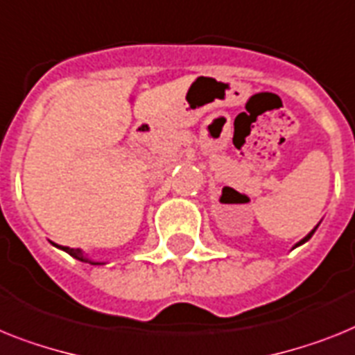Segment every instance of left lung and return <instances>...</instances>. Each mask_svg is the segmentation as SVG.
I'll return each instance as SVG.
<instances>
[{
  "mask_svg": "<svg viewBox=\"0 0 355 355\" xmlns=\"http://www.w3.org/2000/svg\"><path fill=\"white\" fill-rule=\"evenodd\" d=\"M314 231H315V227H314V229H312L311 233L306 234V236H305V238H303V240H300V242H297V243H296V245H294V247H297V245H302V243H305V242H306V240H309V238H311V236H312V234H314Z\"/></svg>",
  "mask_w": 355,
  "mask_h": 355,
  "instance_id": "obj_1",
  "label": "left lung"
}]
</instances>
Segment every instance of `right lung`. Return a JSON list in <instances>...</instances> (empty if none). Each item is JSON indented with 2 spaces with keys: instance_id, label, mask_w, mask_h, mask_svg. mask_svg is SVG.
<instances>
[{
  "instance_id": "right-lung-1",
  "label": "right lung",
  "mask_w": 355,
  "mask_h": 355,
  "mask_svg": "<svg viewBox=\"0 0 355 355\" xmlns=\"http://www.w3.org/2000/svg\"><path fill=\"white\" fill-rule=\"evenodd\" d=\"M62 251H67L68 254L70 256H73V258H76V260H81V261H86V263H92V265H101L99 261H92V260H88V258H86L85 254H83L81 252V249H71V247H61Z\"/></svg>"
}]
</instances>
